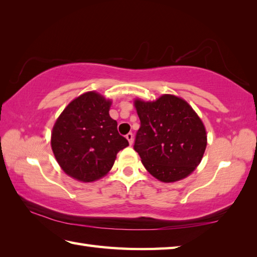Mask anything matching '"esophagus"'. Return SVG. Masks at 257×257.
Wrapping results in <instances>:
<instances>
[{"label": "esophagus", "mask_w": 257, "mask_h": 257, "mask_svg": "<svg viewBox=\"0 0 257 257\" xmlns=\"http://www.w3.org/2000/svg\"><path fill=\"white\" fill-rule=\"evenodd\" d=\"M125 138L128 139V142H129L130 145H133V143H134V135L132 133H129V134L125 135Z\"/></svg>", "instance_id": "esophagus-1"}]
</instances>
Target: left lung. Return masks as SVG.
<instances>
[{"label": "left lung", "instance_id": "obj_1", "mask_svg": "<svg viewBox=\"0 0 257 257\" xmlns=\"http://www.w3.org/2000/svg\"><path fill=\"white\" fill-rule=\"evenodd\" d=\"M141 120L134 149L149 173L165 183L184 179L201 162L207 147L203 122L188 102L164 94L135 100Z\"/></svg>", "mask_w": 257, "mask_h": 257}]
</instances>
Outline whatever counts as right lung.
<instances>
[{
    "mask_svg": "<svg viewBox=\"0 0 257 257\" xmlns=\"http://www.w3.org/2000/svg\"><path fill=\"white\" fill-rule=\"evenodd\" d=\"M111 101L96 92L74 99L56 120L51 149L62 170L73 179L93 182L113 166L116 154L129 146L111 118Z\"/></svg>",
    "mask_w": 257,
    "mask_h": 257,
    "instance_id": "right-lung-1",
    "label": "right lung"
}]
</instances>
